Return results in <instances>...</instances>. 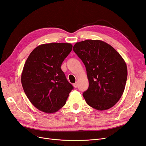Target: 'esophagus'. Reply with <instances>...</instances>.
<instances>
[{
    "instance_id": "1",
    "label": "esophagus",
    "mask_w": 146,
    "mask_h": 146,
    "mask_svg": "<svg viewBox=\"0 0 146 146\" xmlns=\"http://www.w3.org/2000/svg\"><path fill=\"white\" fill-rule=\"evenodd\" d=\"M77 85H78V84H77V83L76 82V83H74V84H73V86H74V88H76L77 87Z\"/></svg>"
}]
</instances>
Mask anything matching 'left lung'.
<instances>
[{
  "label": "left lung",
  "mask_w": 146,
  "mask_h": 146,
  "mask_svg": "<svg viewBox=\"0 0 146 146\" xmlns=\"http://www.w3.org/2000/svg\"><path fill=\"white\" fill-rule=\"evenodd\" d=\"M73 50L86 67L89 87L83 96L87 104L100 111L113 107L126 85L124 60L111 46L98 39L77 42Z\"/></svg>",
  "instance_id": "left-lung-1"
}]
</instances>
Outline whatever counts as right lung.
I'll use <instances>...</instances> for the list:
<instances>
[{"label":"right lung","mask_w":146,"mask_h":146,"mask_svg":"<svg viewBox=\"0 0 146 146\" xmlns=\"http://www.w3.org/2000/svg\"><path fill=\"white\" fill-rule=\"evenodd\" d=\"M72 48L70 43L43 44L34 48L25 61L22 85L30 102L42 112L58 111L73 89L61 69Z\"/></svg>","instance_id":"1"}]
</instances>
